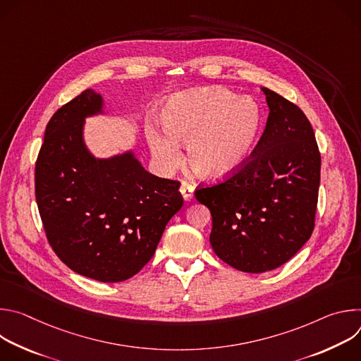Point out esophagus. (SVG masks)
I'll use <instances>...</instances> for the list:
<instances>
[{
    "label": "esophagus",
    "instance_id": "esophagus-1",
    "mask_svg": "<svg viewBox=\"0 0 361 361\" xmlns=\"http://www.w3.org/2000/svg\"><path fill=\"white\" fill-rule=\"evenodd\" d=\"M180 192H181V195L185 201H191L192 197H194V187L191 184L183 181L181 187H180Z\"/></svg>",
    "mask_w": 361,
    "mask_h": 361
}]
</instances>
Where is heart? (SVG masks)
Returning <instances> with one entry per match:
<instances>
[{"instance_id": "b5f03b06", "label": "heart", "mask_w": 361, "mask_h": 361, "mask_svg": "<svg viewBox=\"0 0 361 361\" xmlns=\"http://www.w3.org/2000/svg\"><path fill=\"white\" fill-rule=\"evenodd\" d=\"M166 131L148 127L147 141L163 171L183 161L201 178L221 180L233 176L251 159L263 128L259 102L240 98L223 87L198 88L170 98L161 110Z\"/></svg>"}]
</instances>
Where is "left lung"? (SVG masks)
Instances as JSON below:
<instances>
[{
	"mask_svg": "<svg viewBox=\"0 0 361 361\" xmlns=\"http://www.w3.org/2000/svg\"><path fill=\"white\" fill-rule=\"evenodd\" d=\"M262 91L270 113L251 159L224 183L195 190L213 217L214 252L244 273L283 266L312 237L320 185L310 121L280 94Z\"/></svg>",
	"mask_w": 361,
	"mask_h": 361,
	"instance_id": "1",
	"label": "left lung"
}]
</instances>
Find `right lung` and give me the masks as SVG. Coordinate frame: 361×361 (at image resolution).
Segmentation results:
<instances>
[{"label":"right lung","instance_id":"obj_1","mask_svg":"<svg viewBox=\"0 0 361 361\" xmlns=\"http://www.w3.org/2000/svg\"><path fill=\"white\" fill-rule=\"evenodd\" d=\"M98 114L104 98L88 88L51 117L35 163V198L60 260L84 277L118 283L151 260L183 197L178 181L149 174L131 149L94 157L84 124Z\"/></svg>","mask_w":361,"mask_h":361}]
</instances>
